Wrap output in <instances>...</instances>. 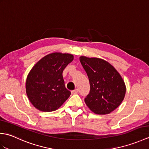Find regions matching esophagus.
I'll return each instance as SVG.
<instances>
[{
	"mask_svg": "<svg viewBox=\"0 0 149 149\" xmlns=\"http://www.w3.org/2000/svg\"><path fill=\"white\" fill-rule=\"evenodd\" d=\"M78 92H79V90L77 89H75L74 90H72V94H77V93H78Z\"/></svg>",
	"mask_w": 149,
	"mask_h": 149,
	"instance_id": "1",
	"label": "esophagus"
}]
</instances>
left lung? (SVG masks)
Here are the masks:
<instances>
[{"label":"left lung","instance_id":"left-lung-1","mask_svg":"<svg viewBox=\"0 0 149 149\" xmlns=\"http://www.w3.org/2000/svg\"><path fill=\"white\" fill-rule=\"evenodd\" d=\"M90 84L84 102L91 111L106 115L118 107L125 97L126 87L118 71L109 63L97 58H79Z\"/></svg>","mask_w":149,"mask_h":149}]
</instances>
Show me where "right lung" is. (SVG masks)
I'll list each match as a JSON object with an SVG mask.
<instances>
[{"mask_svg": "<svg viewBox=\"0 0 149 149\" xmlns=\"http://www.w3.org/2000/svg\"><path fill=\"white\" fill-rule=\"evenodd\" d=\"M74 59L70 54L54 52L38 61L28 74L26 89L33 106L41 111H56L70 95L65 88L63 70Z\"/></svg>", "mask_w": 149, "mask_h": 149, "instance_id": "1", "label": "right lung"}]
</instances>
